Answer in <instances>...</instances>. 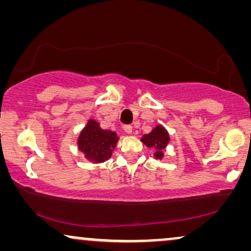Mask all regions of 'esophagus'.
I'll use <instances>...</instances> for the list:
<instances>
[{"label": "esophagus", "mask_w": 251, "mask_h": 251, "mask_svg": "<svg viewBox=\"0 0 251 251\" xmlns=\"http://www.w3.org/2000/svg\"><path fill=\"white\" fill-rule=\"evenodd\" d=\"M123 130H125L126 133H131L132 132V126L130 125H126V126H123Z\"/></svg>", "instance_id": "esophagus-1"}]
</instances>
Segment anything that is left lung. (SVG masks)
<instances>
[{"label":"left lung","instance_id":"obj_1","mask_svg":"<svg viewBox=\"0 0 251 251\" xmlns=\"http://www.w3.org/2000/svg\"><path fill=\"white\" fill-rule=\"evenodd\" d=\"M142 142L147 147L153 149L154 152H155L154 156L161 160L163 157V151L168 145V143H169V135H168L167 130L163 126H157L150 133L143 136Z\"/></svg>","mask_w":251,"mask_h":251}]
</instances>
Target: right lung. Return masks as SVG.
<instances>
[{
	"instance_id": "obj_1",
	"label": "right lung",
	"mask_w": 251,
	"mask_h": 251,
	"mask_svg": "<svg viewBox=\"0 0 251 251\" xmlns=\"http://www.w3.org/2000/svg\"><path fill=\"white\" fill-rule=\"evenodd\" d=\"M116 133L104 130L95 120H89L88 125L81 131L77 145L88 160L104 162L112 156L113 150L118 143Z\"/></svg>"
}]
</instances>
